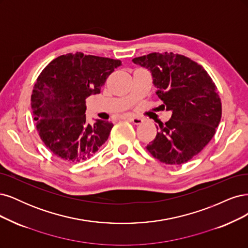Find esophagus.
<instances>
[{"label": "esophagus", "instance_id": "34e87169", "mask_svg": "<svg viewBox=\"0 0 248 248\" xmlns=\"http://www.w3.org/2000/svg\"><path fill=\"white\" fill-rule=\"evenodd\" d=\"M124 118H127L130 119V121L135 124H141L143 123V119L141 117L138 116H134V115H124Z\"/></svg>", "mask_w": 248, "mask_h": 248}]
</instances>
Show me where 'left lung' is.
Instances as JSON below:
<instances>
[{"label": "left lung", "mask_w": 248, "mask_h": 248, "mask_svg": "<svg viewBox=\"0 0 248 248\" xmlns=\"http://www.w3.org/2000/svg\"><path fill=\"white\" fill-rule=\"evenodd\" d=\"M133 62L150 71L162 107L172 112L169 121L156 125L146 149L167 165L188 162L210 142L220 122L217 86L201 65L178 53L153 52Z\"/></svg>", "instance_id": "8db88e82"}]
</instances>
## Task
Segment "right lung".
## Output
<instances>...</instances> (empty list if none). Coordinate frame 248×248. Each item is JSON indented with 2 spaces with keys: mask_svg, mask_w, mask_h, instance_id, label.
I'll return each instance as SVG.
<instances>
[{
  "mask_svg": "<svg viewBox=\"0 0 248 248\" xmlns=\"http://www.w3.org/2000/svg\"><path fill=\"white\" fill-rule=\"evenodd\" d=\"M119 60L68 53L54 59L37 78L31 97L40 138L53 155L70 163L93 156L109 137L113 124L85 115V99L101 87Z\"/></svg>",
  "mask_w": 248,
  "mask_h": 248,
  "instance_id": "obj_1",
  "label": "right lung"
}]
</instances>
